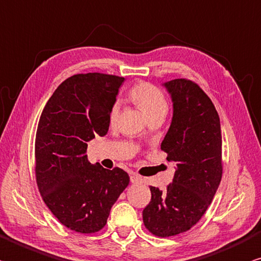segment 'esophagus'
Returning <instances> with one entry per match:
<instances>
[{"instance_id": "esophagus-1", "label": "esophagus", "mask_w": 261, "mask_h": 261, "mask_svg": "<svg viewBox=\"0 0 261 261\" xmlns=\"http://www.w3.org/2000/svg\"><path fill=\"white\" fill-rule=\"evenodd\" d=\"M130 180H131L132 184H141V182H143V178H141L139 174H137V173H131Z\"/></svg>"}]
</instances>
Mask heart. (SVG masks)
<instances>
[{"label": "heart", "instance_id": "heart-1", "mask_svg": "<svg viewBox=\"0 0 261 261\" xmlns=\"http://www.w3.org/2000/svg\"><path fill=\"white\" fill-rule=\"evenodd\" d=\"M130 97L137 106H139L149 118L165 116L168 112V101L164 93L155 85L146 82L137 84L131 90ZM120 114V103L114 102L110 110V123L114 125Z\"/></svg>", "mask_w": 261, "mask_h": 261}]
</instances>
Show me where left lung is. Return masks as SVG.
I'll return each instance as SVG.
<instances>
[{
    "instance_id": "obj_1",
    "label": "left lung",
    "mask_w": 261,
    "mask_h": 261,
    "mask_svg": "<svg viewBox=\"0 0 261 261\" xmlns=\"http://www.w3.org/2000/svg\"><path fill=\"white\" fill-rule=\"evenodd\" d=\"M173 102V116L161 144L177 168L164 192L149 186L145 227L159 238L185 233L195 226L219 186L222 176L219 115L211 99L191 80L164 83Z\"/></svg>"
}]
</instances>
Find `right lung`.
Here are the masks:
<instances>
[{"label": "right lung", "instance_id": "add662e5", "mask_svg": "<svg viewBox=\"0 0 261 261\" xmlns=\"http://www.w3.org/2000/svg\"><path fill=\"white\" fill-rule=\"evenodd\" d=\"M124 77L76 74L61 83L42 112L35 137L36 184L46 206L70 230L97 233L129 185L124 170L89 162L88 141L105 136Z\"/></svg>", "mask_w": 261, "mask_h": 261}]
</instances>
